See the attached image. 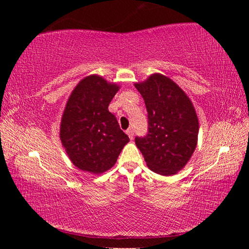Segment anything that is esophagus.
<instances>
[{
  "label": "esophagus",
  "mask_w": 249,
  "mask_h": 249,
  "mask_svg": "<svg viewBox=\"0 0 249 249\" xmlns=\"http://www.w3.org/2000/svg\"><path fill=\"white\" fill-rule=\"evenodd\" d=\"M126 134L128 135V137H129L130 139L134 138V130H133V128H128L127 130H126Z\"/></svg>",
  "instance_id": "obj_1"
}]
</instances>
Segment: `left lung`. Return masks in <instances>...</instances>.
Wrapping results in <instances>:
<instances>
[{
    "instance_id": "1",
    "label": "left lung",
    "mask_w": 249,
    "mask_h": 249,
    "mask_svg": "<svg viewBox=\"0 0 249 249\" xmlns=\"http://www.w3.org/2000/svg\"><path fill=\"white\" fill-rule=\"evenodd\" d=\"M144 99L149 133L135 139L153 172L173 176L186 166L198 142L199 121L192 100L178 84L161 73L135 83Z\"/></svg>"
}]
</instances>
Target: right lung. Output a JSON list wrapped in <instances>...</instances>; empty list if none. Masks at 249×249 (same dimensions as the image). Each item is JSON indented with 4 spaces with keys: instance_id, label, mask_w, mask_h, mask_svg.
Returning a JSON list of instances; mask_svg holds the SVG:
<instances>
[{
    "instance_id": "obj_1",
    "label": "right lung",
    "mask_w": 249,
    "mask_h": 249,
    "mask_svg": "<svg viewBox=\"0 0 249 249\" xmlns=\"http://www.w3.org/2000/svg\"><path fill=\"white\" fill-rule=\"evenodd\" d=\"M119 89V84L89 75L79 81L67 99L60 139L71 161L82 171H108L128 143V136L108 110Z\"/></svg>"
}]
</instances>
